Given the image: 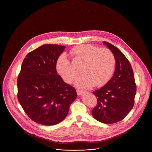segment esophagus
<instances>
[{
  "mask_svg": "<svg viewBox=\"0 0 152 152\" xmlns=\"http://www.w3.org/2000/svg\"><path fill=\"white\" fill-rule=\"evenodd\" d=\"M85 91H83V90H77V95L78 96H80V95H82L83 93H85Z\"/></svg>",
  "mask_w": 152,
  "mask_h": 152,
  "instance_id": "obj_1",
  "label": "esophagus"
}]
</instances>
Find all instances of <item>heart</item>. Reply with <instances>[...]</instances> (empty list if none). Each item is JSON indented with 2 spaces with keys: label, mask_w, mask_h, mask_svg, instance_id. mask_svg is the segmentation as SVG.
Instances as JSON below:
<instances>
[{
  "label": "heart",
  "mask_w": 152,
  "mask_h": 152,
  "mask_svg": "<svg viewBox=\"0 0 152 152\" xmlns=\"http://www.w3.org/2000/svg\"><path fill=\"white\" fill-rule=\"evenodd\" d=\"M72 53L83 62L75 85L81 88H90L94 85L102 86L112 77L115 67V58L111 50L99 49L90 45L75 47ZM56 68L64 80L69 83L75 79L77 72L72 67L66 53L61 54L56 62Z\"/></svg>",
  "instance_id": "b5f03b06"
}]
</instances>
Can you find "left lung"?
<instances>
[{
  "instance_id": "1",
  "label": "left lung",
  "mask_w": 152,
  "mask_h": 152,
  "mask_svg": "<svg viewBox=\"0 0 152 152\" xmlns=\"http://www.w3.org/2000/svg\"><path fill=\"white\" fill-rule=\"evenodd\" d=\"M115 58V69L112 78L99 90L93 91L97 104L92 110L97 121L113 124L122 120L134 104L137 86L131 65L124 55L110 42L103 41Z\"/></svg>"
}]
</instances>
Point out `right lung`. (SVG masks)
I'll return each instance as SVG.
<instances>
[{
	"mask_svg": "<svg viewBox=\"0 0 152 152\" xmlns=\"http://www.w3.org/2000/svg\"><path fill=\"white\" fill-rule=\"evenodd\" d=\"M66 47L44 45L25 58L17 79L18 100L28 117L45 126L66 117L76 90L57 74L56 62Z\"/></svg>",
	"mask_w": 152,
	"mask_h": 152,
	"instance_id": "right-lung-1",
	"label": "right lung"
}]
</instances>
